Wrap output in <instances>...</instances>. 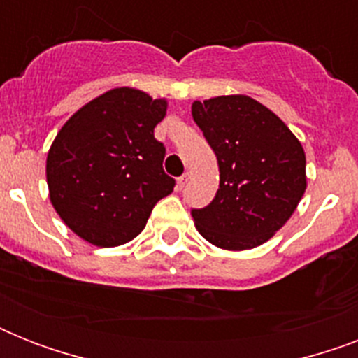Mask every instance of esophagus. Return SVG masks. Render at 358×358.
I'll list each match as a JSON object with an SVG mask.
<instances>
[{"instance_id":"34e87169","label":"esophagus","mask_w":358,"mask_h":358,"mask_svg":"<svg viewBox=\"0 0 358 358\" xmlns=\"http://www.w3.org/2000/svg\"><path fill=\"white\" fill-rule=\"evenodd\" d=\"M189 178H191V173H184V174H182V176H180V178H178V189L180 191L184 189L185 184L189 182Z\"/></svg>"}]
</instances>
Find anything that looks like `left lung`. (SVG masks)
<instances>
[{"label":"left lung","mask_w":358,"mask_h":358,"mask_svg":"<svg viewBox=\"0 0 358 358\" xmlns=\"http://www.w3.org/2000/svg\"><path fill=\"white\" fill-rule=\"evenodd\" d=\"M191 115L219 165L215 199L191 212L196 230L224 250L266 243L305 195L306 157L299 139L271 109L245 94L195 100Z\"/></svg>","instance_id":"left-lung-1"}]
</instances>
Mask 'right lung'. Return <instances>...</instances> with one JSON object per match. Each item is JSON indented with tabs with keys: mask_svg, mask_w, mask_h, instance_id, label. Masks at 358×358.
<instances>
[{
	"mask_svg": "<svg viewBox=\"0 0 358 358\" xmlns=\"http://www.w3.org/2000/svg\"><path fill=\"white\" fill-rule=\"evenodd\" d=\"M165 113V98L117 87L78 109L55 135L46 157L50 202L87 243H128L156 202L173 193L165 146L154 137Z\"/></svg>",
	"mask_w": 358,
	"mask_h": 358,
	"instance_id": "add662e5",
	"label": "right lung"
}]
</instances>
